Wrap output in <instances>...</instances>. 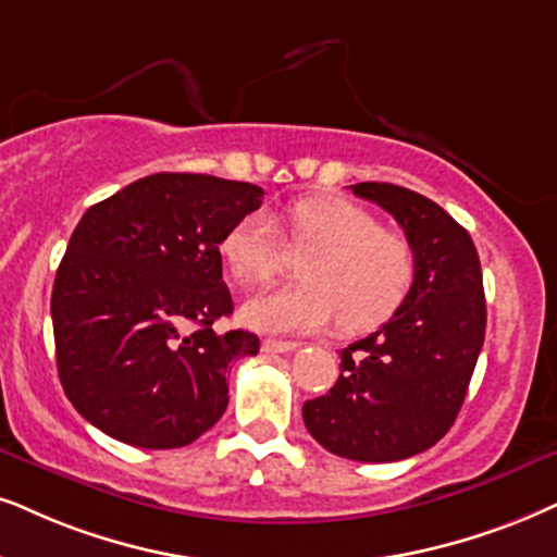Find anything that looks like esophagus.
<instances>
[{
    "instance_id": "34e87169",
    "label": "esophagus",
    "mask_w": 557,
    "mask_h": 557,
    "mask_svg": "<svg viewBox=\"0 0 557 557\" xmlns=\"http://www.w3.org/2000/svg\"><path fill=\"white\" fill-rule=\"evenodd\" d=\"M262 349L267 351V355H287V351L298 349V344H295V342H280V339H264Z\"/></svg>"
}]
</instances>
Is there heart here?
<instances>
[{"label":"heart","mask_w":557,"mask_h":557,"mask_svg":"<svg viewBox=\"0 0 557 557\" xmlns=\"http://www.w3.org/2000/svg\"><path fill=\"white\" fill-rule=\"evenodd\" d=\"M287 246L306 255L300 283L264 287L244 300L242 321L264 334H313L331 323L347 334L388 321L417 277L406 234L380 226L368 208L336 197H306L285 210ZM221 255L242 283H262L285 264V244L270 215L246 213L226 231Z\"/></svg>","instance_id":"b5f03b06"}]
</instances>
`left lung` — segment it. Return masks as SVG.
<instances>
[{"label": "left lung", "mask_w": 557, "mask_h": 557, "mask_svg": "<svg viewBox=\"0 0 557 557\" xmlns=\"http://www.w3.org/2000/svg\"><path fill=\"white\" fill-rule=\"evenodd\" d=\"M351 193L396 218L417 277L391 321L342 351L339 380L302 404V421L329 453L396 462L436 445L460 413L485 336L483 272L468 231L429 197L388 182Z\"/></svg>", "instance_id": "1"}]
</instances>
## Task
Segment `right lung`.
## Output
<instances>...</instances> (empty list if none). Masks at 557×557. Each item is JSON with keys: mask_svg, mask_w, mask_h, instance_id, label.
<instances>
[{"mask_svg": "<svg viewBox=\"0 0 557 557\" xmlns=\"http://www.w3.org/2000/svg\"><path fill=\"white\" fill-rule=\"evenodd\" d=\"M264 189L159 172L91 206L55 272V364L72 406L112 440L185 447L228 406V364L259 336L215 334L234 313L221 242Z\"/></svg>", "mask_w": 557, "mask_h": 557, "instance_id": "right-lung-1", "label": "right lung"}]
</instances>
